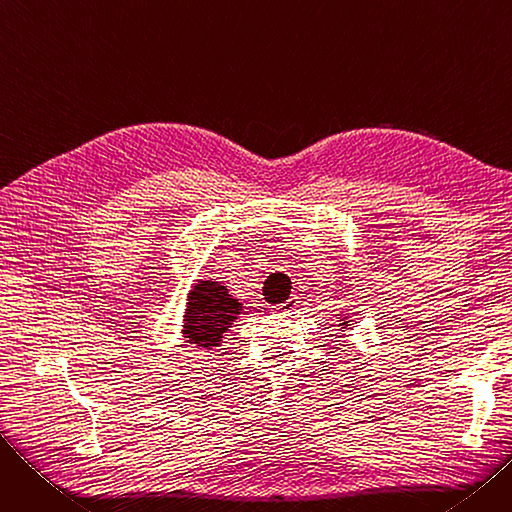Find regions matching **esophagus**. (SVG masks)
Returning <instances> with one entry per match:
<instances>
[{
	"mask_svg": "<svg viewBox=\"0 0 512 512\" xmlns=\"http://www.w3.org/2000/svg\"><path fill=\"white\" fill-rule=\"evenodd\" d=\"M297 305H299V299H297V297H290L286 303L276 305L274 311H276V313H282V315H292V311L297 309Z\"/></svg>",
	"mask_w": 512,
	"mask_h": 512,
	"instance_id": "34e87169",
	"label": "esophagus"
}]
</instances>
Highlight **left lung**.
I'll use <instances>...</instances> for the list:
<instances>
[{
  "label": "left lung",
  "instance_id": "obj_1",
  "mask_svg": "<svg viewBox=\"0 0 512 512\" xmlns=\"http://www.w3.org/2000/svg\"><path fill=\"white\" fill-rule=\"evenodd\" d=\"M340 321H342V324H340V326H344V328H346V326H351V324H348V319H346V317H342Z\"/></svg>",
  "mask_w": 512,
  "mask_h": 512
}]
</instances>
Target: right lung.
I'll return each instance as SVG.
<instances>
[{"label": "right lung", "mask_w": 512, "mask_h": 512, "mask_svg": "<svg viewBox=\"0 0 512 512\" xmlns=\"http://www.w3.org/2000/svg\"><path fill=\"white\" fill-rule=\"evenodd\" d=\"M182 334L188 344L211 351L220 346L222 334L232 328L242 311V303L234 299L228 288L213 280H199L186 297Z\"/></svg>", "instance_id": "1"}]
</instances>
